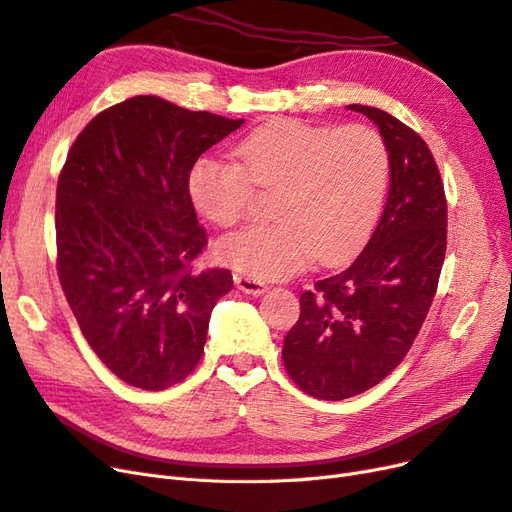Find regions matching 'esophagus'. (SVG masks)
Instances as JSON below:
<instances>
[{
	"label": "esophagus",
	"mask_w": 512,
	"mask_h": 512,
	"mask_svg": "<svg viewBox=\"0 0 512 512\" xmlns=\"http://www.w3.org/2000/svg\"><path fill=\"white\" fill-rule=\"evenodd\" d=\"M235 286L245 292V294H252V296H260L267 292V286L262 284V281L248 277V275H235Z\"/></svg>",
	"instance_id": "esophagus-1"
}]
</instances>
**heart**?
Listing matches in <instances>:
<instances>
[{"instance_id": "1", "label": "heart", "mask_w": 512, "mask_h": 512, "mask_svg": "<svg viewBox=\"0 0 512 512\" xmlns=\"http://www.w3.org/2000/svg\"><path fill=\"white\" fill-rule=\"evenodd\" d=\"M235 154L239 163L203 156L192 165L188 192L203 218L233 226L248 211L254 184L279 192L277 222L218 241L216 256L228 267L258 281L288 277L313 258L354 254L373 231L390 180V154L375 129L275 120Z\"/></svg>"}]
</instances>
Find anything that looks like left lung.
Listing matches in <instances>:
<instances>
[{"label":"left lung","mask_w":512,"mask_h":512,"mask_svg":"<svg viewBox=\"0 0 512 512\" xmlns=\"http://www.w3.org/2000/svg\"><path fill=\"white\" fill-rule=\"evenodd\" d=\"M390 154V192L362 254L301 294L284 339L292 381L313 398L343 400L383 381L407 356L434 301L447 250V201L434 156L413 129L370 105Z\"/></svg>","instance_id":"1"}]
</instances>
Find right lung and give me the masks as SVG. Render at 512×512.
Here are the masks:
<instances>
[{"instance_id":"add662e5","label":"right lung","mask_w":512,"mask_h":512,"mask_svg":"<svg viewBox=\"0 0 512 512\" xmlns=\"http://www.w3.org/2000/svg\"><path fill=\"white\" fill-rule=\"evenodd\" d=\"M243 120L139 95L97 114L57 184L59 281L88 345L133 387L161 392L201 360L228 269L192 273L207 243L188 192L197 158Z\"/></svg>"}]
</instances>
